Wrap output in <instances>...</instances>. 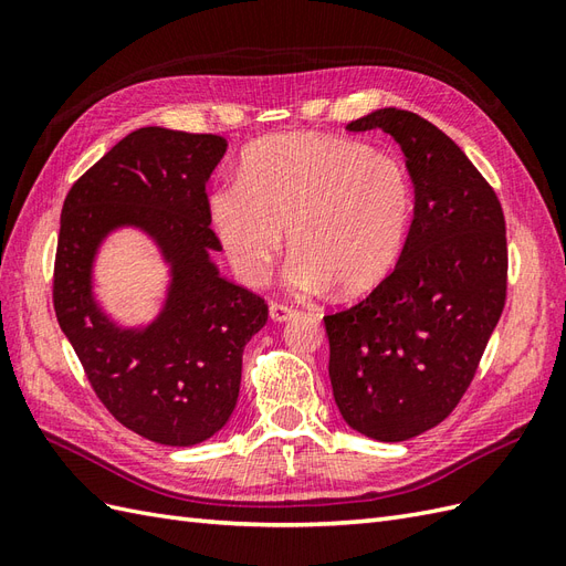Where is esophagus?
Returning <instances> with one entry per match:
<instances>
[{
    "label": "esophagus",
    "mask_w": 566,
    "mask_h": 566,
    "mask_svg": "<svg viewBox=\"0 0 566 566\" xmlns=\"http://www.w3.org/2000/svg\"><path fill=\"white\" fill-rule=\"evenodd\" d=\"M297 314L295 306H287V304H281V302H271L269 304V316L273 323H283V321H290Z\"/></svg>",
    "instance_id": "34e87169"
}]
</instances>
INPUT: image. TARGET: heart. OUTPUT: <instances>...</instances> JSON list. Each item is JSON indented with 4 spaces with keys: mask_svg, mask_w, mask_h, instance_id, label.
<instances>
[{
    "mask_svg": "<svg viewBox=\"0 0 566 566\" xmlns=\"http://www.w3.org/2000/svg\"><path fill=\"white\" fill-rule=\"evenodd\" d=\"M212 229L250 285L266 281L285 243V281L300 293L361 295L397 264L413 217V186L399 158L323 134L252 144L238 179L214 184Z\"/></svg>",
    "mask_w": 566,
    "mask_h": 566,
    "instance_id": "b5f03b06",
    "label": "heart"
}]
</instances>
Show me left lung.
<instances>
[{"mask_svg": "<svg viewBox=\"0 0 566 566\" xmlns=\"http://www.w3.org/2000/svg\"><path fill=\"white\" fill-rule=\"evenodd\" d=\"M347 129H378L399 144L416 208L389 276L323 318L333 397L352 430L406 441L458 406L503 314L505 217L465 153L424 117L380 108Z\"/></svg>", "mask_w": 566, "mask_h": 566, "instance_id": "8db88e82", "label": "left lung"}]
</instances>
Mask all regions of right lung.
Returning <instances> with one entry per match:
<instances>
[{
	"mask_svg": "<svg viewBox=\"0 0 566 566\" xmlns=\"http://www.w3.org/2000/svg\"><path fill=\"white\" fill-rule=\"evenodd\" d=\"M227 139L142 127L71 188L61 212L54 310L113 418L165 447H196L224 427L241 389L243 349L264 328L262 297L219 276L205 184ZM119 228L159 245L170 281L157 318L119 326L93 295V264Z\"/></svg>",
	"mask_w": 566,
	"mask_h": 566,
	"instance_id": "1",
	"label": "right lung"
}]
</instances>
